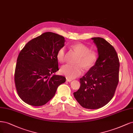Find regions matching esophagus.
I'll list each match as a JSON object with an SVG mask.
<instances>
[{"instance_id": "obj_1", "label": "esophagus", "mask_w": 133, "mask_h": 133, "mask_svg": "<svg viewBox=\"0 0 133 133\" xmlns=\"http://www.w3.org/2000/svg\"><path fill=\"white\" fill-rule=\"evenodd\" d=\"M66 81H67V82H71V81H72V79H70V78H66Z\"/></svg>"}]
</instances>
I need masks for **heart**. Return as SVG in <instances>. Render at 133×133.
<instances>
[{
  "label": "heart",
  "instance_id": "b5f03b06",
  "mask_svg": "<svg viewBox=\"0 0 133 133\" xmlns=\"http://www.w3.org/2000/svg\"><path fill=\"white\" fill-rule=\"evenodd\" d=\"M72 49L79 55L76 61L77 65H65L61 68V73L67 78H74L82 75L83 68L89 69L95 65L98 58L96 51L90 50L87 45L82 43H76L72 46ZM57 58L59 62H64L66 59V48L61 47L57 52Z\"/></svg>",
  "mask_w": 133,
  "mask_h": 133
}]
</instances>
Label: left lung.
Listing matches in <instances>:
<instances>
[{"label": "left lung", "mask_w": 133, "mask_h": 133, "mask_svg": "<svg viewBox=\"0 0 133 133\" xmlns=\"http://www.w3.org/2000/svg\"><path fill=\"white\" fill-rule=\"evenodd\" d=\"M98 58L95 65L80 78V88L74 93L83 108H100L112 99L119 82V60L116 51L102 37H93Z\"/></svg>", "instance_id": "obj_1"}]
</instances>
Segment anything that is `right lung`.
I'll list each match as a JSON object with an SVG mask.
<instances>
[{
	"instance_id": "right-lung-1",
	"label": "right lung",
	"mask_w": 133,
	"mask_h": 133,
	"mask_svg": "<svg viewBox=\"0 0 133 133\" xmlns=\"http://www.w3.org/2000/svg\"><path fill=\"white\" fill-rule=\"evenodd\" d=\"M65 38L46 32L29 41L17 58L14 81L19 97L26 103L41 106L55 96L66 78L52 75L58 70L57 52Z\"/></svg>"
}]
</instances>
